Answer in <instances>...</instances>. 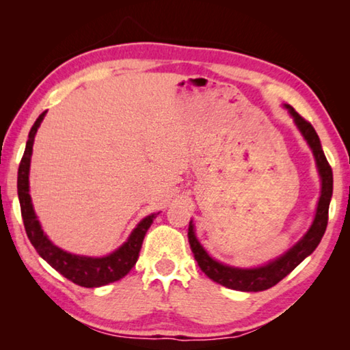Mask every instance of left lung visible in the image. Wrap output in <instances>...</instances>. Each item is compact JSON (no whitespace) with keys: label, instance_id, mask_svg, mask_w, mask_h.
I'll use <instances>...</instances> for the list:
<instances>
[{"label":"left lung","instance_id":"obj_1","mask_svg":"<svg viewBox=\"0 0 350 350\" xmlns=\"http://www.w3.org/2000/svg\"><path fill=\"white\" fill-rule=\"evenodd\" d=\"M293 117L295 125L298 126L299 133L303 134L307 144H309L310 150L315 156L317 168L319 177H321V196L318 200L317 215L310 225L309 232H307L303 238H301L296 244L287 250L282 256L276 258L271 262L262 265V267L256 269H239V267H230L222 262H217L213 259L205 248L200 245L196 234H194V225L189 221L188 227V241L191 252L194 254V259L198 260V265L204 273L217 284L224 287L241 290V292H260V290H267L270 287L276 286L278 282L284 280L290 271L303 262V260L312 254V252L318 247L321 238L324 236L325 227H327L329 221V204L332 199V191H334V174H332V168L324 156V151L321 148V142L315 129L310 125L306 118L301 117L290 105H284Z\"/></svg>","mask_w":350,"mask_h":350}]
</instances>
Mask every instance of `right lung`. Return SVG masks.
I'll return each instance as SVG.
<instances>
[{
    "label": "right lung",
    "mask_w": 350,
    "mask_h": 350,
    "mask_svg": "<svg viewBox=\"0 0 350 350\" xmlns=\"http://www.w3.org/2000/svg\"><path fill=\"white\" fill-rule=\"evenodd\" d=\"M46 111L35 120L33 126L29 133V139L26 144L25 154L20 162L18 168V199L21 206V216L25 222V228L27 238L31 244L35 247V250L43 258L51 267H54L58 273H62L69 281H72L77 286L81 287H102L106 284L122 280L123 276L129 273L135 262H137L142 242H144L148 228L151 227L156 215H150L137 224V227L133 230L129 234L128 241L122 247H118L116 252H112L108 256L103 258H90L80 256V254H72L62 250L57 245L52 244L49 238L41 230V225L35 215L32 199L29 194V168H31V156L33 139L40 128V123L43 122Z\"/></svg>",
    "instance_id": "1"
}]
</instances>
